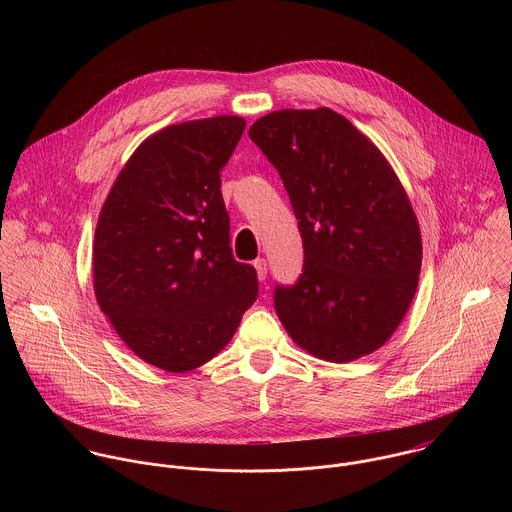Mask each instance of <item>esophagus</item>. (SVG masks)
I'll use <instances>...</instances> for the list:
<instances>
[{
    "label": "esophagus",
    "mask_w": 512,
    "mask_h": 512,
    "mask_svg": "<svg viewBox=\"0 0 512 512\" xmlns=\"http://www.w3.org/2000/svg\"><path fill=\"white\" fill-rule=\"evenodd\" d=\"M254 268H256L258 280H266V274H268V264H266V260H264V258L254 260Z\"/></svg>",
    "instance_id": "esophagus-1"
}]
</instances>
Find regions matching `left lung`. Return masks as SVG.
I'll use <instances>...</instances> for the list:
<instances>
[{
    "label": "left lung",
    "mask_w": 512,
    "mask_h": 512,
    "mask_svg": "<svg viewBox=\"0 0 512 512\" xmlns=\"http://www.w3.org/2000/svg\"><path fill=\"white\" fill-rule=\"evenodd\" d=\"M278 169L303 240L297 282L274 305L293 341L347 363L382 347L418 288L422 236L396 173L329 110H278L248 132Z\"/></svg>",
    "instance_id": "left-lung-1"
}]
</instances>
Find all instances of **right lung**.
<instances>
[{"mask_svg":"<svg viewBox=\"0 0 512 512\" xmlns=\"http://www.w3.org/2000/svg\"><path fill=\"white\" fill-rule=\"evenodd\" d=\"M246 128L215 116L149 136L100 211L94 293L120 339L146 363L187 372L232 339L258 278L230 248L220 169Z\"/></svg>","mask_w":512,"mask_h":512,"instance_id":"add662e5","label":"right lung"}]
</instances>
